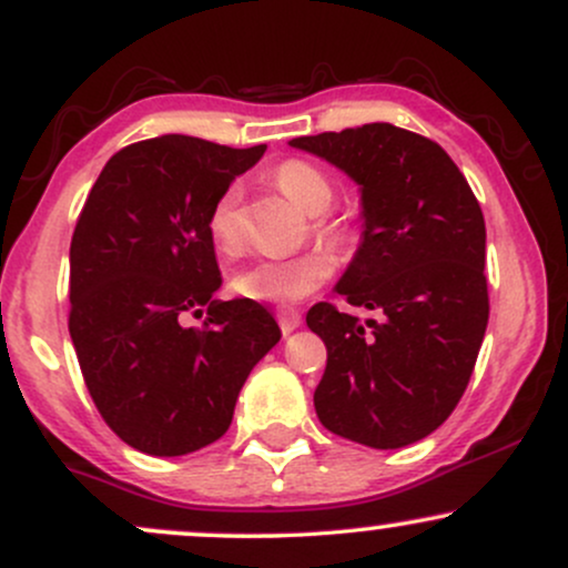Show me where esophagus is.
<instances>
[{
    "label": "esophagus",
    "mask_w": 568,
    "mask_h": 568,
    "mask_svg": "<svg viewBox=\"0 0 568 568\" xmlns=\"http://www.w3.org/2000/svg\"><path fill=\"white\" fill-rule=\"evenodd\" d=\"M277 323L280 328H283V334H291V331H296L298 325H302V312L293 310V306H277Z\"/></svg>",
    "instance_id": "1"
}]
</instances>
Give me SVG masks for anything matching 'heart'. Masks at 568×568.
I'll use <instances>...</instances> for the list:
<instances>
[{
  "label": "heart",
  "instance_id": "b5f03b06",
  "mask_svg": "<svg viewBox=\"0 0 568 568\" xmlns=\"http://www.w3.org/2000/svg\"><path fill=\"white\" fill-rule=\"evenodd\" d=\"M272 181L293 205L304 213H323L334 202V184L325 171L310 160H285L272 173ZM317 232L328 243H344L347 230L338 221L317 216ZM207 237L219 253H234L240 247V186L232 184L213 200L207 211ZM336 272V256L325 247H310V251L293 253L285 258H258L245 264L232 275V291L247 302L266 304H296L302 298L321 291Z\"/></svg>",
  "mask_w": 568,
  "mask_h": 568
}]
</instances>
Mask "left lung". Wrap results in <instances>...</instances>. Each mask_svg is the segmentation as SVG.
Returning <instances> with one entry per match:
<instances>
[{
	"label": "left lung",
	"instance_id": "left-lung-1",
	"mask_svg": "<svg viewBox=\"0 0 568 568\" xmlns=\"http://www.w3.org/2000/svg\"><path fill=\"white\" fill-rule=\"evenodd\" d=\"M361 186L363 240L336 283L352 306L321 302L306 325L328 349L315 389L325 429L403 448L452 416L488 323L486 224L470 184L435 141L389 122L293 139Z\"/></svg>",
	"mask_w": 568,
	"mask_h": 568
}]
</instances>
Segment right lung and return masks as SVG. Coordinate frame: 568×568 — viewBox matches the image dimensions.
<instances>
[{
    "instance_id": "add662e5",
    "label": "right lung",
    "mask_w": 568,
    "mask_h": 568,
    "mask_svg": "<svg viewBox=\"0 0 568 568\" xmlns=\"http://www.w3.org/2000/svg\"><path fill=\"white\" fill-rule=\"evenodd\" d=\"M264 143L192 135L130 143L106 162L69 251V334L98 414L128 446L184 456L219 440L253 366L280 342L275 317L221 288L207 211ZM202 329H184L201 314Z\"/></svg>"
}]
</instances>
